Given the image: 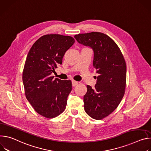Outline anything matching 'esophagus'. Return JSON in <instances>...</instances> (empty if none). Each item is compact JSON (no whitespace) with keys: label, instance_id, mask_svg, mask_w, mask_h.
I'll list each match as a JSON object with an SVG mask.
<instances>
[{"label":"esophagus","instance_id":"esophagus-1","mask_svg":"<svg viewBox=\"0 0 151 151\" xmlns=\"http://www.w3.org/2000/svg\"><path fill=\"white\" fill-rule=\"evenodd\" d=\"M77 85H78V82H77V81H74V80H73V81H72V85H73V87L76 86Z\"/></svg>","mask_w":151,"mask_h":151}]
</instances>
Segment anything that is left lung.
Listing matches in <instances>:
<instances>
[{
    "label": "left lung",
    "mask_w": 151,
    "mask_h": 151,
    "mask_svg": "<svg viewBox=\"0 0 151 151\" xmlns=\"http://www.w3.org/2000/svg\"><path fill=\"white\" fill-rule=\"evenodd\" d=\"M74 38L93 50V66L99 75L94 88L87 85L83 101L86 113L101 120L118 107L125 94L126 62L118 45L103 33H79Z\"/></svg>",
    "instance_id": "8db88e82"
}]
</instances>
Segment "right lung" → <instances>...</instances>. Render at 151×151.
Listing matches in <instances>:
<instances>
[{"label": "right lung", "mask_w": 151, "mask_h": 151, "mask_svg": "<svg viewBox=\"0 0 151 151\" xmlns=\"http://www.w3.org/2000/svg\"><path fill=\"white\" fill-rule=\"evenodd\" d=\"M74 42L70 36L45 35L35 42L27 54L22 76L25 95L34 110L45 118H55L66 108L72 82L54 78L51 74Z\"/></svg>", "instance_id": "1"}]
</instances>
